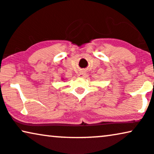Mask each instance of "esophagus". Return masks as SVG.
Here are the masks:
<instances>
[{"mask_svg":"<svg viewBox=\"0 0 154 154\" xmlns=\"http://www.w3.org/2000/svg\"><path fill=\"white\" fill-rule=\"evenodd\" d=\"M85 75V72L82 71V72H79V73L78 74V77H83L84 75Z\"/></svg>","mask_w":154,"mask_h":154,"instance_id":"34e87169","label":"esophagus"}]
</instances>
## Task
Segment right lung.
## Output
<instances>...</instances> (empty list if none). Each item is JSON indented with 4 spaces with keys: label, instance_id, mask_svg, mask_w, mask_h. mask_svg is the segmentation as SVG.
Instances as JSON below:
<instances>
[{
    "label": "right lung",
    "instance_id": "1",
    "mask_svg": "<svg viewBox=\"0 0 154 154\" xmlns=\"http://www.w3.org/2000/svg\"><path fill=\"white\" fill-rule=\"evenodd\" d=\"M62 79H63V78H62Z\"/></svg>",
    "mask_w": 154,
    "mask_h": 154
}]
</instances>
